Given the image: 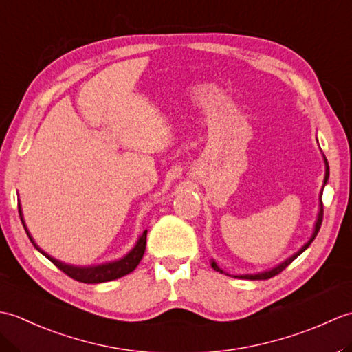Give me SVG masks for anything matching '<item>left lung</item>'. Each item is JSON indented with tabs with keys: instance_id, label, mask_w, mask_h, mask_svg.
Returning <instances> with one entry per match:
<instances>
[{
	"instance_id": "8db88e82",
	"label": "left lung",
	"mask_w": 352,
	"mask_h": 352,
	"mask_svg": "<svg viewBox=\"0 0 352 352\" xmlns=\"http://www.w3.org/2000/svg\"><path fill=\"white\" fill-rule=\"evenodd\" d=\"M325 159V157H324ZM328 177H330V168H328V162H327V159H325V178H324V186L327 184V182H328ZM324 186H322V190H324ZM322 193V192H320ZM322 197V195H320ZM319 213H318V219H316V223H315V231H313V234H311V237H310V241L305 243L302 248L298 251V252H295L294 256L292 257H289L287 260H284L283 263H280V265H276L275 267H272V269H267V271H263V272H258V274H254V275H237L239 278H245V280H267V278H272V276H275V275H278L281 271H284V269H286L292 261H294L298 256H300V254H302L305 250L309 248L310 246V243L315 241V237L318 236V233H319V228H320V226H322V218H324V204H322V201H319ZM212 267L214 269V271H218V272H223L222 269H219V266L214 263V261H212Z\"/></svg>"
}]
</instances>
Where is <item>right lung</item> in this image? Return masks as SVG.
<instances>
[{
    "instance_id": "add662e5",
    "label": "right lung",
    "mask_w": 352,
    "mask_h": 352,
    "mask_svg": "<svg viewBox=\"0 0 352 352\" xmlns=\"http://www.w3.org/2000/svg\"><path fill=\"white\" fill-rule=\"evenodd\" d=\"M19 208V216H21V221H22V226H24L25 231H27V236L30 237V241L36 246L37 251H41L45 257L48 260H51L52 263H54L58 269H60L62 272H65L71 278L77 280L80 283H87V284H96V283H106V281H111V280H116V278H121V276L126 275L133 272L136 266L139 265V261L144 257V252H145V246H146V230L142 233V236L139 237V241L134 245V248L126 254L125 257L119 258L116 261H109V263H102V265H94V266H72L68 263H63V261H58L56 258L50 257L48 254H45L39 246H37L33 241V237L30 236L28 230L24 223V219H22V212H21V207Z\"/></svg>"
}]
</instances>
